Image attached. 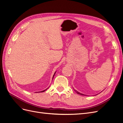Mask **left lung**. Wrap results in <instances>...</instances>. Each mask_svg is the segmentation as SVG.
Instances as JSON below:
<instances>
[{
    "mask_svg": "<svg viewBox=\"0 0 123 123\" xmlns=\"http://www.w3.org/2000/svg\"><path fill=\"white\" fill-rule=\"evenodd\" d=\"M74 91H75L77 94H80V95H84V94H82V93H80V92H79L78 91H77L76 90H74Z\"/></svg>",
    "mask_w": 123,
    "mask_h": 123,
    "instance_id": "left-lung-1",
    "label": "left lung"
}]
</instances>
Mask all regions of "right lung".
<instances>
[{
  "mask_svg": "<svg viewBox=\"0 0 123 123\" xmlns=\"http://www.w3.org/2000/svg\"><path fill=\"white\" fill-rule=\"evenodd\" d=\"M55 73H56V72H55V73L54 74V75H53V77H54V75H55ZM47 90V89H46V90H43V91H40V92H44V91H46Z\"/></svg>",
  "mask_w": 123,
  "mask_h": 123,
  "instance_id": "1",
  "label": "right lung"
}]
</instances>
